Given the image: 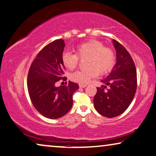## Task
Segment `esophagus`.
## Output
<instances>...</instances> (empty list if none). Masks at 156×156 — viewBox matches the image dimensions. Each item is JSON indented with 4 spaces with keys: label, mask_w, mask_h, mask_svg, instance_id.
Here are the masks:
<instances>
[{
    "label": "esophagus",
    "mask_w": 156,
    "mask_h": 156,
    "mask_svg": "<svg viewBox=\"0 0 156 156\" xmlns=\"http://www.w3.org/2000/svg\"><path fill=\"white\" fill-rule=\"evenodd\" d=\"M80 88H85L86 87H87V84H82V83H80Z\"/></svg>",
    "instance_id": "1"
}]
</instances>
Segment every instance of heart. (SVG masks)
I'll return each instance as SVG.
<instances>
[{"label":"heart","mask_w":156,"mask_h":156,"mask_svg":"<svg viewBox=\"0 0 156 156\" xmlns=\"http://www.w3.org/2000/svg\"><path fill=\"white\" fill-rule=\"evenodd\" d=\"M76 54L65 51L62 53V61L68 69H73L81 59L87 58L84 70H79L71 74V80L74 82L86 83L98 75L103 74L112 68L114 63V53L112 49L104 46L102 42L90 40L76 47Z\"/></svg>","instance_id":"heart-1"}]
</instances>
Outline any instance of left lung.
Here are the masks:
<instances>
[{
  "instance_id": "1",
  "label": "left lung",
  "mask_w": 156,
  "mask_h": 156,
  "mask_svg": "<svg viewBox=\"0 0 156 156\" xmlns=\"http://www.w3.org/2000/svg\"><path fill=\"white\" fill-rule=\"evenodd\" d=\"M116 63L107 77L101 82L105 85L97 88L94 107L101 115L115 117L123 113L134 98L137 87L136 69L132 57L122 45L115 40ZM107 85L110 88L105 90Z\"/></svg>"
}]
</instances>
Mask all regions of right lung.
Masks as SVG:
<instances>
[{"label": "right lung", "instance_id": "1", "mask_svg": "<svg viewBox=\"0 0 156 156\" xmlns=\"http://www.w3.org/2000/svg\"><path fill=\"white\" fill-rule=\"evenodd\" d=\"M62 39H58L41 51L31 63L27 77V88L31 103L38 112L49 119L66 115L73 104V95L79 89L69 81L68 86L55 87L63 76L62 55L65 48Z\"/></svg>", "mask_w": 156, "mask_h": 156}]
</instances>
